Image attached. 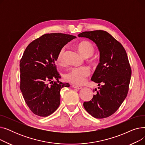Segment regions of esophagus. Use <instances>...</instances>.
<instances>
[{"mask_svg": "<svg viewBox=\"0 0 145 145\" xmlns=\"http://www.w3.org/2000/svg\"><path fill=\"white\" fill-rule=\"evenodd\" d=\"M72 86H73V88H74V89H78V90L81 89L82 88V86H78V85H72Z\"/></svg>", "mask_w": 145, "mask_h": 145, "instance_id": "34e87169", "label": "esophagus"}]
</instances>
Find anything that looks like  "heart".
<instances>
[{
  "label": "heart",
  "mask_w": 145,
  "mask_h": 145,
  "mask_svg": "<svg viewBox=\"0 0 145 145\" xmlns=\"http://www.w3.org/2000/svg\"><path fill=\"white\" fill-rule=\"evenodd\" d=\"M78 49L81 55L85 57L92 56L95 52L93 44L88 42L83 41L79 43L78 45ZM64 52L65 48L61 49L57 57V62L59 65L64 63ZM91 62H94V60H90ZM90 74L89 69L86 66L74 67L67 72L65 75V79L71 83L76 85H81L84 83Z\"/></svg>",
  "instance_id": "b5f03b06"
}]
</instances>
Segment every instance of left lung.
<instances>
[{"mask_svg":"<svg viewBox=\"0 0 145 145\" xmlns=\"http://www.w3.org/2000/svg\"><path fill=\"white\" fill-rule=\"evenodd\" d=\"M79 37L95 42L100 52V62L92 80L99 90L92 100L83 103L86 110L97 119L115 113L127 96L132 71L125 49L110 34L104 30L83 32Z\"/></svg>","mask_w":145,"mask_h":145,"instance_id":"left-lung-1","label":"left lung"}]
</instances>
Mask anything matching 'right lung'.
I'll return each mask as SVG.
<instances>
[{
	"label": "right lung",
	"instance_id": "1",
	"mask_svg": "<svg viewBox=\"0 0 145 145\" xmlns=\"http://www.w3.org/2000/svg\"><path fill=\"white\" fill-rule=\"evenodd\" d=\"M76 37L63 33L44 34L26 48L20 61V89L35 115H50L60 105L61 89L70 86L68 83L59 82L61 77L55 62L60 50ZM53 79L57 82H53Z\"/></svg>",
	"mask_w": 145,
	"mask_h": 145
}]
</instances>
